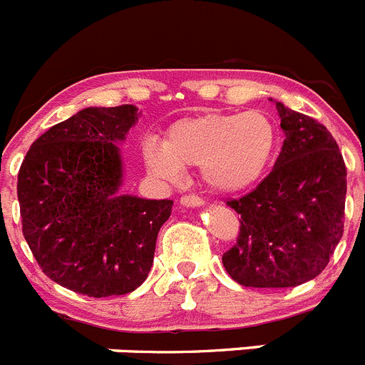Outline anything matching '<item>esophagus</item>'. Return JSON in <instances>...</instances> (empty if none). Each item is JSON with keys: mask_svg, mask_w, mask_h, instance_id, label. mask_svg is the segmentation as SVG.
Here are the masks:
<instances>
[{"mask_svg": "<svg viewBox=\"0 0 365 365\" xmlns=\"http://www.w3.org/2000/svg\"><path fill=\"white\" fill-rule=\"evenodd\" d=\"M202 205H205V201L197 195H182L180 197V206H185V208H199Z\"/></svg>", "mask_w": 365, "mask_h": 365, "instance_id": "1", "label": "esophagus"}]
</instances>
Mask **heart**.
<instances>
[{"label":"heart","mask_w":365,"mask_h":365,"mask_svg":"<svg viewBox=\"0 0 365 365\" xmlns=\"http://www.w3.org/2000/svg\"><path fill=\"white\" fill-rule=\"evenodd\" d=\"M276 148L278 130L265 113H202L173 122L164 143L148 138L143 159L148 172L164 182H177L185 168L199 166L212 190L235 193L265 175Z\"/></svg>","instance_id":"obj_1"}]
</instances>
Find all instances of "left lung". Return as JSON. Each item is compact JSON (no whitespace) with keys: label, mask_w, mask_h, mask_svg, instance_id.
<instances>
[{"label":"left lung","mask_w":365,"mask_h":365,"mask_svg":"<svg viewBox=\"0 0 365 365\" xmlns=\"http://www.w3.org/2000/svg\"><path fill=\"white\" fill-rule=\"evenodd\" d=\"M274 104L285 133L282 153L254 192L228 201L241 228L222 254L232 279L257 289L314 279L344 234L347 170L336 140L314 118Z\"/></svg>","instance_id":"1"}]
</instances>
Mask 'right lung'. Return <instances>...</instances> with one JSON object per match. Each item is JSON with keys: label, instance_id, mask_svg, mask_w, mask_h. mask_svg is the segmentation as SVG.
Masks as SVG:
<instances>
[{"label": "right lung", "instance_id": "right-lung-1", "mask_svg": "<svg viewBox=\"0 0 365 365\" xmlns=\"http://www.w3.org/2000/svg\"><path fill=\"white\" fill-rule=\"evenodd\" d=\"M135 106L86 108L32 143L18 173L25 241L58 285L106 298L135 291L153 265L173 201L122 193L118 144Z\"/></svg>", "mask_w": 365, "mask_h": 365}]
</instances>
